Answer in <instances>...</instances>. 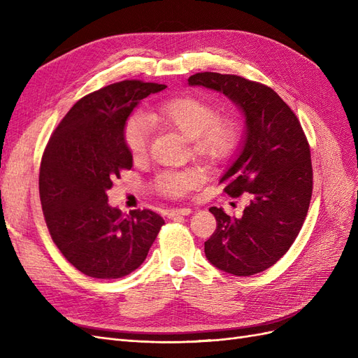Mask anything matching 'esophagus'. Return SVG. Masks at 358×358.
I'll use <instances>...</instances> for the list:
<instances>
[{
    "label": "esophagus",
    "mask_w": 358,
    "mask_h": 358,
    "mask_svg": "<svg viewBox=\"0 0 358 358\" xmlns=\"http://www.w3.org/2000/svg\"><path fill=\"white\" fill-rule=\"evenodd\" d=\"M191 213V209L189 208H175V209H170L167 212V216L169 218H175V216H179V215H189Z\"/></svg>",
    "instance_id": "obj_1"
}]
</instances>
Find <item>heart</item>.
<instances>
[{"label":"heart","instance_id":"1","mask_svg":"<svg viewBox=\"0 0 358 358\" xmlns=\"http://www.w3.org/2000/svg\"><path fill=\"white\" fill-rule=\"evenodd\" d=\"M150 125L173 129L191 142L194 157L210 164L229 158L239 142V124L230 115H218L216 106L196 95H183L158 104L146 113ZM124 145L129 157L138 161L146 157L150 128L143 117L131 116L124 125ZM203 179L199 170H164L154 179L155 189L164 197H183L196 189Z\"/></svg>","mask_w":358,"mask_h":358}]
</instances>
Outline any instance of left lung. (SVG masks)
Instances as JSON below:
<instances>
[{"label": "left lung", "mask_w": 358, "mask_h": 358, "mask_svg": "<svg viewBox=\"0 0 358 358\" xmlns=\"http://www.w3.org/2000/svg\"><path fill=\"white\" fill-rule=\"evenodd\" d=\"M188 83L225 94L246 116L243 149L220 183L233 199L246 194L249 204L241 218L209 209L216 230L204 242L206 257L236 276L264 272L285 255L306 220L313 188L306 134L267 85L212 71L192 74Z\"/></svg>", "instance_id": "obj_1"}]
</instances>
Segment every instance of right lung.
I'll list each match as a JSON object with an SVG mask.
<instances>
[{"label": "right lung", "instance_id": "right-lung-1", "mask_svg": "<svg viewBox=\"0 0 358 358\" xmlns=\"http://www.w3.org/2000/svg\"><path fill=\"white\" fill-rule=\"evenodd\" d=\"M166 85L122 80L85 95L62 117L41 157L38 189L53 243L86 276L117 279L146 259L164 220L110 208L106 191L133 167L124 125L140 100Z\"/></svg>", "mask_w": 358, "mask_h": 358}]
</instances>
